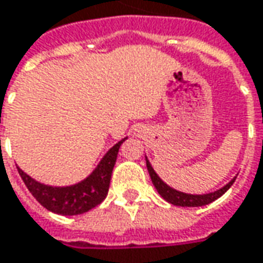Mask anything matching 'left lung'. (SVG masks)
<instances>
[{
	"label": "left lung",
	"instance_id": "left-lung-1",
	"mask_svg": "<svg viewBox=\"0 0 263 263\" xmlns=\"http://www.w3.org/2000/svg\"><path fill=\"white\" fill-rule=\"evenodd\" d=\"M146 168H148V173H149V177L153 180V184L155 185L157 192L160 193L162 199L165 201H168L174 206H181V207H199V206H206L209 203H212L214 200H217L219 197H221L224 193L228 192L230 189V185L235 183L236 177L230 181L229 184H226L224 187H221L220 190L214 193H209V194H185V193L177 192L174 189L168 187L167 184L162 181L160 177L157 176V173L154 171V168L151 167L149 161L146 160Z\"/></svg>",
	"mask_w": 263,
	"mask_h": 263
}]
</instances>
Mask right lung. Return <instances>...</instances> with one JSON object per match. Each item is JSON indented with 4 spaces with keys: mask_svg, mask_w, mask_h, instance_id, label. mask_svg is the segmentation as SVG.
Masks as SVG:
<instances>
[{
    "mask_svg": "<svg viewBox=\"0 0 263 263\" xmlns=\"http://www.w3.org/2000/svg\"><path fill=\"white\" fill-rule=\"evenodd\" d=\"M125 139L119 141L117 145L109 149L90 176L74 185H69V187L44 185L42 183H37L31 177L27 176L23 170L17 167L18 174L27 185L28 192L33 194L43 207H46L50 212L63 216L86 213L90 209L101 204L106 197L112 170L117 162L118 151Z\"/></svg>",
    "mask_w": 263,
    "mask_h": 263,
    "instance_id": "1",
    "label": "right lung"
}]
</instances>
